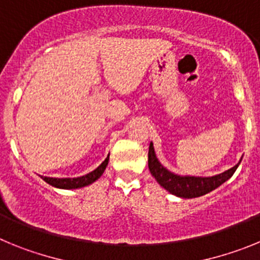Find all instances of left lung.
I'll list each match as a JSON object with an SVG mask.
<instances>
[{"instance_id":"1","label":"left lung","mask_w":260,"mask_h":260,"mask_svg":"<svg viewBox=\"0 0 260 260\" xmlns=\"http://www.w3.org/2000/svg\"><path fill=\"white\" fill-rule=\"evenodd\" d=\"M241 160L233 168L220 174H216V176H180V174L168 171L167 168L158 161V158L156 157L152 142L150 143V150H148V169H150L151 174L155 177V180L157 181L158 185L162 186L168 192L176 195L178 198L185 199L198 198V197L206 195L212 191V190L217 189L219 186L226 182L233 176V173L240 165Z\"/></svg>"}]
</instances>
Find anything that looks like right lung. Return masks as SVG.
<instances>
[{"instance_id":"add662e5","label":"right lung","mask_w":260,"mask_h":260,"mask_svg":"<svg viewBox=\"0 0 260 260\" xmlns=\"http://www.w3.org/2000/svg\"><path fill=\"white\" fill-rule=\"evenodd\" d=\"M108 161H109V155L105 158L102 164L96 168L95 171L89 172L88 174H84L82 177H75V178H52V177H41L43 180L47 183L52 185L53 187H57V189H80V187H84V186H88L91 183L95 182L96 180H99L102 174L104 173L105 168H107Z\"/></svg>"}]
</instances>
